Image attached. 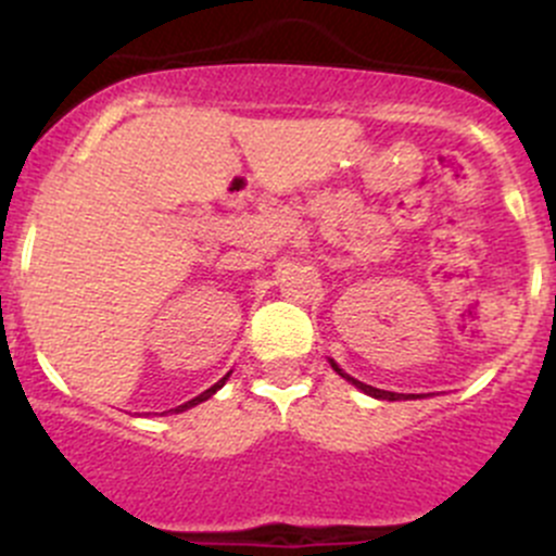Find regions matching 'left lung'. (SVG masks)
Here are the masks:
<instances>
[{
  "mask_svg": "<svg viewBox=\"0 0 556 556\" xmlns=\"http://www.w3.org/2000/svg\"><path fill=\"white\" fill-rule=\"evenodd\" d=\"M330 366H333V371L336 374H341V377L346 379V382H352L357 387V390H363L366 392V395H371V397H379V401H406V397H419V395H403V392H390V390H377V387H371V384H363V382H357V379H352V377H346L344 371H341L339 366H336L333 361H330Z\"/></svg>",
  "mask_w": 556,
  "mask_h": 556,
  "instance_id": "8db88e82",
  "label": "left lung"
}]
</instances>
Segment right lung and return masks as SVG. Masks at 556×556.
Here are the masks:
<instances>
[{"label": "right lung", "mask_w": 556, "mask_h": 556, "mask_svg": "<svg viewBox=\"0 0 556 556\" xmlns=\"http://www.w3.org/2000/svg\"><path fill=\"white\" fill-rule=\"evenodd\" d=\"M226 379H228V374H226V377H223V379H220V382H217V384H212V387H210V390H204V392H201V395H195V397H193V401L182 403V406L172 408V412H177V414H179V412H185V408H190V406H199V403H201V401H206V397H212V395H215V392H217V390H220V387H223V384H226Z\"/></svg>", "instance_id": "1"}]
</instances>
